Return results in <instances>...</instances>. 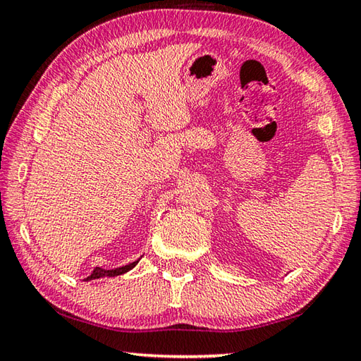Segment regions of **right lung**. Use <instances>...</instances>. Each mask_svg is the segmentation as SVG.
Listing matches in <instances>:
<instances>
[{"label":"right lung","instance_id":"1","mask_svg":"<svg viewBox=\"0 0 361 361\" xmlns=\"http://www.w3.org/2000/svg\"><path fill=\"white\" fill-rule=\"evenodd\" d=\"M142 257V255L138 257L137 261L128 262L126 265H119L116 269H104V267H94L91 270V274H87L86 278H83V281H92V280H99V278H111V276H119L124 275L127 271H130L135 265L140 262V259Z\"/></svg>","mask_w":361,"mask_h":361}]
</instances>
